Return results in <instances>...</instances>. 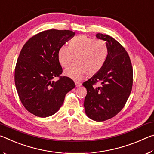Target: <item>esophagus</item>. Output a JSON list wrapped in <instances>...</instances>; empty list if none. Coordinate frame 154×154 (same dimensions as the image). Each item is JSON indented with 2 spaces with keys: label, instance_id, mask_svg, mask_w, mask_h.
<instances>
[{
  "label": "esophagus",
  "instance_id": "esophagus-1",
  "mask_svg": "<svg viewBox=\"0 0 154 154\" xmlns=\"http://www.w3.org/2000/svg\"><path fill=\"white\" fill-rule=\"evenodd\" d=\"M75 85H76V87H80V86H82V83H80V82H75Z\"/></svg>",
  "mask_w": 154,
  "mask_h": 154
}]
</instances>
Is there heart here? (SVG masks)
Here are the masks:
<instances>
[{
  "instance_id": "obj_1",
  "label": "heart",
  "mask_w": 154,
  "mask_h": 154,
  "mask_svg": "<svg viewBox=\"0 0 154 154\" xmlns=\"http://www.w3.org/2000/svg\"><path fill=\"white\" fill-rule=\"evenodd\" d=\"M107 48L102 41L82 35L73 38L70 46L63 45L59 49L58 58L62 67L74 65L65 70L64 75L74 80H80L88 75L98 73L107 58Z\"/></svg>"
}]
</instances>
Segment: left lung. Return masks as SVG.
<instances>
[{
  "instance_id": "left-lung-1",
  "label": "left lung",
  "mask_w": 154,
  "mask_h": 154,
  "mask_svg": "<svg viewBox=\"0 0 154 154\" xmlns=\"http://www.w3.org/2000/svg\"><path fill=\"white\" fill-rule=\"evenodd\" d=\"M96 36L106 42L107 58L100 72L83 82L87 90L83 106L88 118L103 122L116 116L126 105L132 88L133 70L128 54L118 41L100 33ZM98 82L101 86L94 87Z\"/></svg>"
}]
</instances>
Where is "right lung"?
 Listing matches in <instances>:
<instances>
[{"label": "right lung", "mask_w": 154, "mask_h": 154, "mask_svg": "<svg viewBox=\"0 0 154 154\" xmlns=\"http://www.w3.org/2000/svg\"><path fill=\"white\" fill-rule=\"evenodd\" d=\"M71 30H48L36 34L23 46L15 69V83L21 102L36 116L46 118L58 111L73 81L62 77L60 48L75 36ZM59 77L55 82L53 79Z\"/></svg>", "instance_id": "obj_1"}]
</instances>
